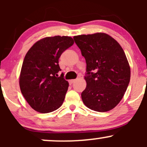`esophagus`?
<instances>
[{"label":"esophagus","mask_w":147,"mask_h":147,"mask_svg":"<svg viewBox=\"0 0 147 147\" xmlns=\"http://www.w3.org/2000/svg\"><path fill=\"white\" fill-rule=\"evenodd\" d=\"M75 82V79H71V80H69V84L71 85V84H73Z\"/></svg>","instance_id":"esophagus-1"}]
</instances>
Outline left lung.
I'll list each match as a JSON object with an SVG mask.
<instances>
[{"instance_id":"1","label":"left lung","mask_w":147,"mask_h":147,"mask_svg":"<svg viewBox=\"0 0 147 147\" xmlns=\"http://www.w3.org/2000/svg\"><path fill=\"white\" fill-rule=\"evenodd\" d=\"M86 62L84 104L98 112L114 109L124 97L131 77L126 55L117 41L105 33L73 37Z\"/></svg>"}]
</instances>
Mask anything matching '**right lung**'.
Instances as JSON below:
<instances>
[{
  "instance_id": "obj_1",
  "label": "right lung",
  "mask_w": 147,
  "mask_h": 147,
  "mask_svg": "<svg viewBox=\"0 0 147 147\" xmlns=\"http://www.w3.org/2000/svg\"><path fill=\"white\" fill-rule=\"evenodd\" d=\"M70 36L42 38L28 50L23 60L19 84L23 97L34 110L48 113L63 104L69 84L61 71L59 59L73 45Z\"/></svg>"
}]
</instances>
